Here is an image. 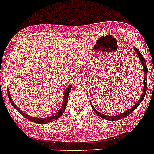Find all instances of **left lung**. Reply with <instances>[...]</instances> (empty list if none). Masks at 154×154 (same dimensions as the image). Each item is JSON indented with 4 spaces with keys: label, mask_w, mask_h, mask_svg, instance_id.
Listing matches in <instances>:
<instances>
[{
    "label": "left lung",
    "mask_w": 154,
    "mask_h": 154,
    "mask_svg": "<svg viewBox=\"0 0 154 154\" xmlns=\"http://www.w3.org/2000/svg\"><path fill=\"white\" fill-rule=\"evenodd\" d=\"M134 48V50H135V52L136 53L137 56H138V59H139L140 61H141V65H142L143 66V69H144V89H143V91H142V94H141V98H140V99L138 100V102L136 103V104H135V105L133 106L132 107H131L129 110H126L125 112H123V113H119V114L117 115H114V116H109V115H105V114H103V113H100V112H98V110H96V109H95V107H93V105L92 104V103H91V106H92V110H94V112H95V113H96L97 115H98V117H101V118L103 119H105V120H110V121H114V120H120V119H122V118H124V117H126V116H128V115L130 114L132 112H133L134 110H135V109L137 108V107L139 106V104H141V102L143 101V100H144V97H145V95H146V91H147V64H146V62H145V59H144V56L141 55V53H140L139 50H138V48L135 47H133Z\"/></svg>",
    "instance_id": "obj_1"
}]
</instances>
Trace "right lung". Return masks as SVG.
<instances>
[{
  "mask_svg": "<svg viewBox=\"0 0 154 154\" xmlns=\"http://www.w3.org/2000/svg\"><path fill=\"white\" fill-rule=\"evenodd\" d=\"M71 89V86H68V87H67V89L64 91L63 102H62V107H61V108L59 109V111H57V113H56L55 114H53L52 116H50V117H44V118H42V117H41V118H39V117H31V116H30V115L24 113V112L22 111V110H21V109H19V107L16 105V104H15V103L13 101L11 97H10V92H9L8 89H7V92H8L9 100H10L12 106H13V107H14V108L16 109V110H17L19 113H21L22 116H24L25 117H26V118L28 119V120H30V121L34 122V123H39V124H44V123H50V122H53V121H54V120H57L58 118H59V117H60L63 114V113L65 112V107H66V106H67L68 95H69Z\"/></svg>",
  "mask_w": 154,
  "mask_h": 154,
  "instance_id": "right-lung-1",
  "label": "right lung"
}]
</instances>
